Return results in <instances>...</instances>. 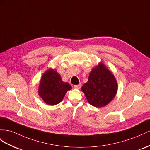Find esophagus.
Here are the masks:
<instances>
[{"mask_svg": "<svg viewBox=\"0 0 150 150\" xmlns=\"http://www.w3.org/2000/svg\"><path fill=\"white\" fill-rule=\"evenodd\" d=\"M80 87H81V83H79V85H75L74 86V88L76 89H80Z\"/></svg>", "mask_w": 150, "mask_h": 150, "instance_id": "34e87169", "label": "esophagus"}]
</instances>
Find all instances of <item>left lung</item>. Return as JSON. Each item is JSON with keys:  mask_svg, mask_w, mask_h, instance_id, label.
Segmentation results:
<instances>
[{"mask_svg": "<svg viewBox=\"0 0 150 150\" xmlns=\"http://www.w3.org/2000/svg\"><path fill=\"white\" fill-rule=\"evenodd\" d=\"M118 83L113 74L103 63L91 71L88 82L82 87L89 104L97 108L112 101L117 94Z\"/></svg>", "mask_w": 150, "mask_h": 150, "instance_id": "left-lung-1", "label": "left lung"}]
</instances>
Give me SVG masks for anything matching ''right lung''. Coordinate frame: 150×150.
<instances>
[{
  "label": "right lung",
  "instance_id": "right-lung-1",
  "mask_svg": "<svg viewBox=\"0 0 150 150\" xmlns=\"http://www.w3.org/2000/svg\"><path fill=\"white\" fill-rule=\"evenodd\" d=\"M71 86L68 82L62 81L59 74L50 68L42 76L38 93L43 101L48 105L58 104Z\"/></svg>",
  "mask_w": 150,
  "mask_h": 150
}]
</instances>
